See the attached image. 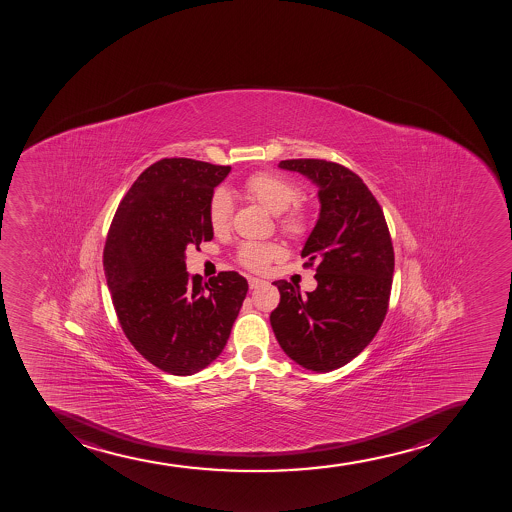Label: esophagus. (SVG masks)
I'll return each mask as SVG.
<instances>
[{
    "instance_id": "1",
    "label": "esophagus",
    "mask_w": 512,
    "mask_h": 512,
    "mask_svg": "<svg viewBox=\"0 0 512 512\" xmlns=\"http://www.w3.org/2000/svg\"><path fill=\"white\" fill-rule=\"evenodd\" d=\"M248 283L249 288H251V290H254V288H258V286L263 285L264 281L259 280V278H254V276H251V278H249L248 280Z\"/></svg>"
}]
</instances>
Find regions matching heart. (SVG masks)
I'll list each match as a JSON object with an SVG mask.
<instances>
[{"mask_svg": "<svg viewBox=\"0 0 512 512\" xmlns=\"http://www.w3.org/2000/svg\"><path fill=\"white\" fill-rule=\"evenodd\" d=\"M241 194L248 199L258 202L261 207L280 216V226L290 234H302L307 227V216L300 207H293L300 189L288 178L276 175V173L259 172L246 178ZM232 202L226 194H217L210 202L209 219L214 232H222L231 226ZM281 249L275 244L246 243L239 249V261L246 268L261 271L266 268L273 259L280 258Z\"/></svg>", "mask_w": 512, "mask_h": 512, "instance_id": "obj_1", "label": "heart"}]
</instances>
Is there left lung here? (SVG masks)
<instances>
[{"label": "left lung", "instance_id": "1", "mask_svg": "<svg viewBox=\"0 0 512 512\" xmlns=\"http://www.w3.org/2000/svg\"><path fill=\"white\" fill-rule=\"evenodd\" d=\"M278 167L317 187L320 212L302 249L317 266V290L275 281L280 305L269 322L291 361L330 372L359 356L388 312L394 251L381 207L349 168L325 160H283Z\"/></svg>", "mask_w": 512, "mask_h": 512}]
</instances>
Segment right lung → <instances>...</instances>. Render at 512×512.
Listing matches in <instances>:
<instances>
[{
  "instance_id": "add662e5",
  "label": "right lung",
  "mask_w": 512,
  "mask_h": 512,
  "mask_svg": "<svg viewBox=\"0 0 512 512\" xmlns=\"http://www.w3.org/2000/svg\"><path fill=\"white\" fill-rule=\"evenodd\" d=\"M231 167L163 158L121 200L104 246V275L123 332L141 356L173 376L216 361L243 307L248 281L222 271L190 276L185 251L214 237L210 202Z\"/></svg>"
}]
</instances>
